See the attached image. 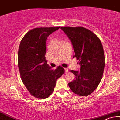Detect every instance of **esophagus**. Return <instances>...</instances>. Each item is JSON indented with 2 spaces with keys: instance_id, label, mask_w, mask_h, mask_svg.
Wrapping results in <instances>:
<instances>
[{
  "instance_id": "34e87169",
  "label": "esophagus",
  "mask_w": 120,
  "mask_h": 120,
  "mask_svg": "<svg viewBox=\"0 0 120 120\" xmlns=\"http://www.w3.org/2000/svg\"><path fill=\"white\" fill-rule=\"evenodd\" d=\"M64 70H65V72H68V68H64Z\"/></svg>"
}]
</instances>
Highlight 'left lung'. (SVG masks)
I'll return each instance as SVG.
<instances>
[{
    "label": "left lung",
    "mask_w": 120,
    "mask_h": 120,
    "mask_svg": "<svg viewBox=\"0 0 120 120\" xmlns=\"http://www.w3.org/2000/svg\"><path fill=\"white\" fill-rule=\"evenodd\" d=\"M72 42L80 71L70 70L75 80L69 83L71 90L79 96H88L98 87L104 73L105 55L100 40L95 33L82 26L61 27Z\"/></svg>",
    "instance_id": "left-lung-1"
}]
</instances>
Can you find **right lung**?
<instances>
[{"mask_svg":"<svg viewBox=\"0 0 120 120\" xmlns=\"http://www.w3.org/2000/svg\"><path fill=\"white\" fill-rule=\"evenodd\" d=\"M59 28L33 29L24 35L20 44L18 54L20 75L29 92L36 98L44 99L52 94L57 79L65 72L61 66L51 69L45 56L47 38Z\"/></svg>","mask_w":120,"mask_h":120,"instance_id":"add662e5","label":"right lung"}]
</instances>
